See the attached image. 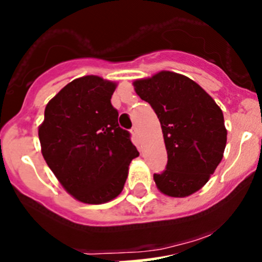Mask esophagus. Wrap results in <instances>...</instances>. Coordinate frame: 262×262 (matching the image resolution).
Returning a JSON list of instances; mask_svg holds the SVG:
<instances>
[{
  "instance_id": "esophagus-1",
  "label": "esophagus",
  "mask_w": 262,
  "mask_h": 262,
  "mask_svg": "<svg viewBox=\"0 0 262 262\" xmlns=\"http://www.w3.org/2000/svg\"><path fill=\"white\" fill-rule=\"evenodd\" d=\"M132 134H133L134 137H137V138H138V129H137V126H134V128L132 129Z\"/></svg>"
}]
</instances>
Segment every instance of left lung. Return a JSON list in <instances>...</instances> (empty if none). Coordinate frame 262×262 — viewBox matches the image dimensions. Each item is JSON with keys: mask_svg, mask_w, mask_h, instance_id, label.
<instances>
[{"mask_svg": "<svg viewBox=\"0 0 262 262\" xmlns=\"http://www.w3.org/2000/svg\"><path fill=\"white\" fill-rule=\"evenodd\" d=\"M133 85L161 124L167 165L154 175L157 189L177 199L193 194L224 156L228 132L222 108L204 88L178 73L162 70Z\"/></svg>", "mask_w": 262, "mask_h": 262, "instance_id": "8db88e82", "label": "left lung"}]
</instances>
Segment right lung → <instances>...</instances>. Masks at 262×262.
Listing matches in <instances>:
<instances>
[{
	"label": "right lung",
	"instance_id": "1",
	"mask_svg": "<svg viewBox=\"0 0 262 262\" xmlns=\"http://www.w3.org/2000/svg\"><path fill=\"white\" fill-rule=\"evenodd\" d=\"M116 85L97 75L77 78L51 98L38 128L48 167L83 204L101 205L118 197L132 160L139 156L111 105Z\"/></svg>",
	"mask_w": 262,
	"mask_h": 262
}]
</instances>
